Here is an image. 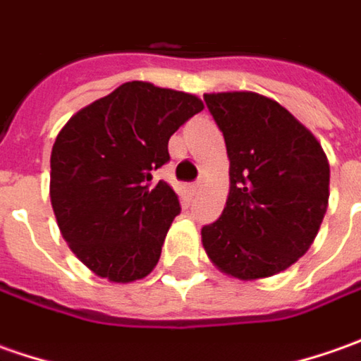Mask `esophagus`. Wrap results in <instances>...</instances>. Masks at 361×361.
<instances>
[{"instance_id":"1","label":"esophagus","mask_w":361,"mask_h":361,"mask_svg":"<svg viewBox=\"0 0 361 361\" xmlns=\"http://www.w3.org/2000/svg\"><path fill=\"white\" fill-rule=\"evenodd\" d=\"M204 178H200V180L197 181H193V185H192V190L193 192H200V190H202V188H204Z\"/></svg>"}]
</instances>
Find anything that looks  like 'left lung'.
Instances as JSON below:
<instances>
[{
  "mask_svg": "<svg viewBox=\"0 0 361 361\" xmlns=\"http://www.w3.org/2000/svg\"><path fill=\"white\" fill-rule=\"evenodd\" d=\"M230 157V193L202 228L209 259L238 280H262L310 250L326 216L329 164L314 133L254 92L205 94Z\"/></svg>",
  "mask_w": 361,
  "mask_h": 361,
  "instance_id": "left-lung-1",
  "label": "left lung"
}]
</instances>
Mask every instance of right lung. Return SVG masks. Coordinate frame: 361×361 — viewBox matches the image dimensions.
I'll return each mask as SVG.
<instances>
[{"label":"right lung","mask_w":361,"mask_h":361,"mask_svg":"<svg viewBox=\"0 0 361 361\" xmlns=\"http://www.w3.org/2000/svg\"><path fill=\"white\" fill-rule=\"evenodd\" d=\"M202 109L192 94L128 81L57 133L51 207L63 240L95 276L130 283L156 267L181 207L152 176L169 161V137Z\"/></svg>","instance_id":"1"}]
</instances>
